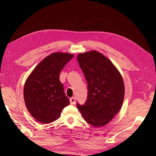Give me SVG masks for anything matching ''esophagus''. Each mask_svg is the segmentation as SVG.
I'll use <instances>...</instances> for the list:
<instances>
[{
	"label": "esophagus",
	"mask_w": 156,
	"mask_h": 156,
	"mask_svg": "<svg viewBox=\"0 0 156 156\" xmlns=\"http://www.w3.org/2000/svg\"><path fill=\"white\" fill-rule=\"evenodd\" d=\"M69 101H70V103L72 105H74L76 103V98L74 97H72L71 98L69 99Z\"/></svg>",
	"instance_id": "34e87169"
}]
</instances>
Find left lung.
I'll return each instance as SVG.
<instances>
[{
  "instance_id": "8db88e82",
  "label": "left lung",
  "mask_w": 156,
  "mask_h": 156,
  "mask_svg": "<svg viewBox=\"0 0 156 156\" xmlns=\"http://www.w3.org/2000/svg\"><path fill=\"white\" fill-rule=\"evenodd\" d=\"M79 65L87 83V99L76 104L87 122L96 127L106 125L122 107L125 84L113 63L96 51L79 54Z\"/></svg>"
}]
</instances>
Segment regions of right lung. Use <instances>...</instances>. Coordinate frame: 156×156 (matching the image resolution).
Masks as SVG:
<instances>
[{"label": "right lung", "mask_w": 156, "mask_h": 156, "mask_svg": "<svg viewBox=\"0 0 156 156\" xmlns=\"http://www.w3.org/2000/svg\"><path fill=\"white\" fill-rule=\"evenodd\" d=\"M73 57L68 53H53L36 66L26 80L23 93L26 107L38 122H54L69 105L59 76Z\"/></svg>", "instance_id": "1"}]
</instances>
